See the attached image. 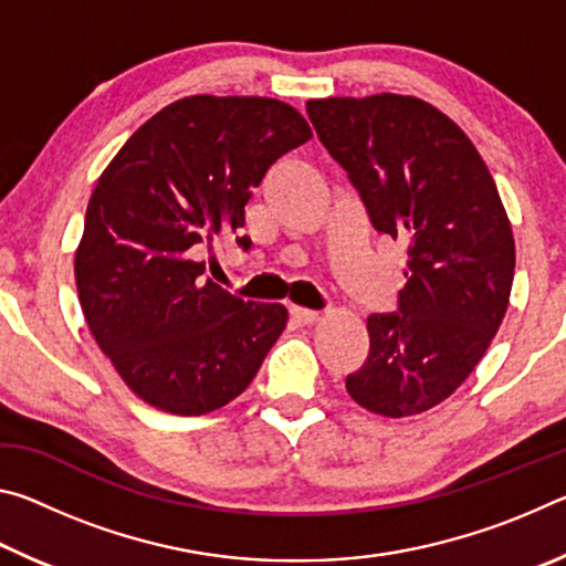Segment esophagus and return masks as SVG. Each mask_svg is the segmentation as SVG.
<instances>
[{
    "label": "esophagus",
    "mask_w": 566,
    "mask_h": 566,
    "mask_svg": "<svg viewBox=\"0 0 566 566\" xmlns=\"http://www.w3.org/2000/svg\"><path fill=\"white\" fill-rule=\"evenodd\" d=\"M290 314H292V319H294L296 324H300V327H306V324H317V322L322 319L319 312L304 310V306H292Z\"/></svg>",
    "instance_id": "esophagus-1"
}]
</instances>
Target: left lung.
<instances>
[{
  "mask_svg": "<svg viewBox=\"0 0 566 566\" xmlns=\"http://www.w3.org/2000/svg\"><path fill=\"white\" fill-rule=\"evenodd\" d=\"M306 114L377 232L409 247L397 312L367 317L369 357L347 391L381 417L421 415L472 375L510 304L500 191L467 134L417 97L310 99Z\"/></svg>",
  "mask_w": 566,
  "mask_h": 566,
  "instance_id": "obj_1",
  "label": "left lung"
}]
</instances>
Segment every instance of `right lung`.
I'll list each match as a JSON object with an SVG mask.
<instances>
[{
  "label": "right lung",
  "mask_w": 566,
  "mask_h": 566,
  "mask_svg": "<svg viewBox=\"0 0 566 566\" xmlns=\"http://www.w3.org/2000/svg\"><path fill=\"white\" fill-rule=\"evenodd\" d=\"M310 137L280 99L195 94L142 124L102 171L74 254L76 292L92 337L147 405L181 417L224 407L280 339L284 306L202 280L195 252L237 234L252 189Z\"/></svg>",
  "instance_id": "obj_1"
}]
</instances>
